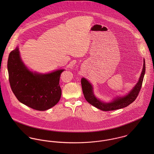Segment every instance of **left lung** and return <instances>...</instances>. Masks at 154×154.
Segmentation results:
<instances>
[{"label":"left lung","instance_id":"obj_1","mask_svg":"<svg viewBox=\"0 0 154 154\" xmlns=\"http://www.w3.org/2000/svg\"><path fill=\"white\" fill-rule=\"evenodd\" d=\"M145 73V60H143L142 72L141 73L140 78L139 79V81L134 87L133 88L132 91H131L128 95L119 98L117 97V98L109 103H105L98 100L94 95L92 85L86 79L83 78L81 79V85L84 95L89 104L103 111H112L126 107L132 103L138 96L140 90L142 88Z\"/></svg>","mask_w":154,"mask_h":154}]
</instances>
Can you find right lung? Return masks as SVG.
I'll return each mask as SVG.
<instances>
[{
    "instance_id": "obj_1",
    "label": "right lung",
    "mask_w": 154,
    "mask_h": 154,
    "mask_svg": "<svg viewBox=\"0 0 154 154\" xmlns=\"http://www.w3.org/2000/svg\"><path fill=\"white\" fill-rule=\"evenodd\" d=\"M8 70L11 88L17 98L34 110L44 111L60 100V76L63 69L47 74L29 71L22 62L18 47L9 55Z\"/></svg>"
}]
</instances>
